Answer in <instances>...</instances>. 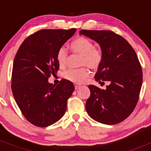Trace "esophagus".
Here are the masks:
<instances>
[{
    "mask_svg": "<svg viewBox=\"0 0 151 151\" xmlns=\"http://www.w3.org/2000/svg\"><path fill=\"white\" fill-rule=\"evenodd\" d=\"M79 86H80V85H79V84H74V88H75V89H77L79 87Z\"/></svg>",
    "mask_w": 151,
    "mask_h": 151,
    "instance_id": "esophagus-1",
    "label": "esophagus"
}]
</instances>
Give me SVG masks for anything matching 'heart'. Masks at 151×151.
Masks as SVG:
<instances>
[{"label": "heart", "mask_w": 151, "mask_h": 151, "mask_svg": "<svg viewBox=\"0 0 151 151\" xmlns=\"http://www.w3.org/2000/svg\"><path fill=\"white\" fill-rule=\"evenodd\" d=\"M70 48L74 53L81 56L80 65H86L91 69H97L103 60L101 49L94 47L93 43L88 38L79 37L70 43ZM57 62L60 67L65 65L67 59V52L64 47L59 48L56 55ZM90 76V71L86 67L70 69L63 72V77L76 84L84 82Z\"/></svg>", "instance_id": "obj_1"}]
</instances>
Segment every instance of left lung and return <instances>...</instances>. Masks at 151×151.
<instances>
[{
  "label": "left lung",
  "mask_w": 151,
  "mask_h": 151,
  "mask_svg": "<svg viewBox=\"0 0 151 151\" xmlns=\"http://www.w3.org/2000/svg\"><path fill=\"white\" fill-rule=\"evenodd\" d=\"M79 34L99 45L103 60L95 80L110 83L105 90L89 86L86 111L91 119L101 124H119L131 115L139 98L143 72L136 52L126 40L112 31L81 30Z\"/></svg>",
  "instance_id": "obj_1"
}]
</instances>
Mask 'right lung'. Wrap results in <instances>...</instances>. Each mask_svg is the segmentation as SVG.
Returning a JSON list of instances; mask_svg holds the SVG:
<instances>
[{"instance_id":"right-lung-1","label":"right lung","mask_w":151,"mask_h":151,"mask_svg":"<svg viewBox=\"0 0 151 151\" xmlns=\"http://www.w3.org/2000/svg\"><path fill=\"white\" fill-rule=\"evenodd\" d=\"M70 30H41L27 37L17 52L12 71L11 89L24 116L38 127H47L60 120L74 86L62 79L55 85L48 78L60 65L56 55L67 40L75 33Z\"/></svg>"}]
</instances>
